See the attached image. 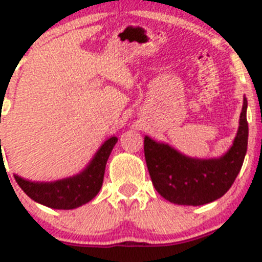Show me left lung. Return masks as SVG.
<instances>
[{"label": "left lung", "mask_w": 262, "mask_h": 262, "mask_svg": "<svg viewBox=\"0 0 262 262\" xmlns=\"http://www.w3.org/2000/svg\"><path fill=\"white\" fill-rule=\"evenodd\" d=\"M247 98L232 147L219 159H191L170 145L144 138V156L152 184L169 202L201 206L223 196L239 174L248 147Z\"/></svg>", "instance_id": "1"}]
</instances>
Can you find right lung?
<instances>
[{"mask_svg":"<svg viewBox=\"0 0 262 262\" xmlns=\"http://www.w3.org/2000/svg\"><path fill=\"white\" fill-rule=\"evenodd\" d=\"M117 142L118 139L115 136L107 139L97 151L89 165L80 174L73 177L53 182H32L17 174L14 176V178L20 189L32 201L40 205L56 210L76 209L92 201L98 194L103 182L106 163ZM0 161H4L2 157Z\"/></svg>","mask_w":262,"mask_h":262,"instance_id":"1","label":"right lung"}]
</instances>
